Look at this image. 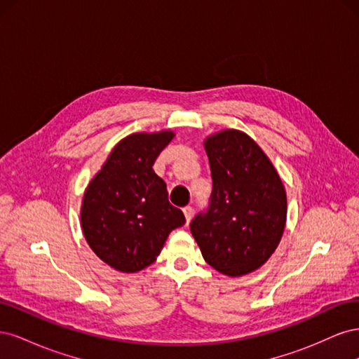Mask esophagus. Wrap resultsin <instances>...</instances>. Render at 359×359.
I'll use <instances>...</instances> for the list:
<instances>
[{
	"instance_id": "obj_1",
	"label": "esophagus",
	"mask_w": 359,
	"mask_h": 359,
	"mask_svg": "<svg viewBox=\"0 0 359 359\" xmlns=\"http://www.w3.org/2000/svg\"><path fill=\"white\" fill-rule=\"evenodd\" d=\"M182 212H184V215H186V224H189L191 217H193V208L191 206H186V208H182Z\"/></svg>"
}]
</instances>
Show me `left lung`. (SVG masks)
<instances>
[{
  "label": "left lung",
  "mask_w": 359,
  "mask_h": 359,
  "mask_svg": "<svg viewBox=\"0 0 359 359\" xmlns=\"http://www.w3.org/2000/svg\"><path fill=\"white\" fill-rule=\"evenodd\" d=\"M212 193L190 223L205 262L241 277L262 266L285 232L287 201L273 163L248 135L223 130L205 139Z\"/></svg>",
  "instance_id": "1"
}]
</instances>
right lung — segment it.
<instances>
[{"instance_id": "1", "label": "right lung", "mask_w": 359, "mask_h": 359, "mask_svg": "<svg viewBox=\"0 0 359 359\" xmlns=\"http://www.w3.org/2000/svg\"><path fill=\"white\" fill-rule=\"evenodd\" d=\"M175 133H133L115 145L85 190V240L103 262L137 273L157 259L169 233L186 223L168 201L166 182L153 169Z\"/></svg>"}]
</instances>
